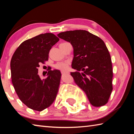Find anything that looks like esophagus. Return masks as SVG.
Masks as SVG:
<instances>
[{"label": "esophagus", "mask_w": 134, "mask_h": 134, "mask_svg": "<svg viewBox=\"0 0 134 134\" xmlns=\"http://www.w3.org/2000/svg\"><path fill=\"white\" fill-rule=\"evenodd\" d=\"M61 73L62 74H66V73H68V71L66 70H62L61 71Z\"/></svg>", "instance_id": "esophagus-1"}]
</instances>
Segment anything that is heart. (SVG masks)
<instances>
[{
    "instance_id": "obj_1",
    "label": "heart",
    "mask_w": 134,
    "mask_h": 134,
    "mask_svg": "<svg viewBox=\"0 0 134 134\" xmlns=\"http://www.w3.org/2000/svg\"><path fill=\"white\" fill-rule=\"evenodd\" d=\"M69 64H70V62L68 61L59 62L55 65V67L57 69L64 70L67 69V68H68V67H69Z\"/></svg>"
}]
</instances>
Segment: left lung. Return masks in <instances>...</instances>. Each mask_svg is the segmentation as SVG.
I'll use <instances>...</instances> for the list:
<instances>
[{"mask_svg":"<svg viewBox=\"0 0 134 134\" xmlns=\"http://www.w3.org/2000/svg\"><path fill=\"white\" fill-rule=\"evenodd\" d=\"M74 49L71 72L75 83L86 94L90 103L99 107L106 104L112 91L113 71L109 51L102 40L86 30L59 33Z\"/></svg>","mask_w":134,"mask_h":134,"instance_id":"left-lung-1","label":"left lung"}]
</instances>
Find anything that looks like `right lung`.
Returning a JSON list of instances; mask_svg holds the SVG:
<instances>
[{
    "label": "right lung",
    "instance_id": "add662e5",
    "mask_svg": "<svg viewBox=\"0 0 134 134\" xmlns=\"http://www.w3.org/2000/svg\"><path fill=\"white\" fill-rule=\"evenodd\" d=\"M59 38L52 33L41 34L24 41L14 52L10 63L12 83L18 97L33 110L42 111L55 101L61 72L48 70L41 79L38 67L48 60L49 51Z\"/></svg>",
    "mask_w": 134,
    "mask_h": 134
}]
</instances>
